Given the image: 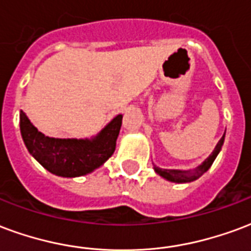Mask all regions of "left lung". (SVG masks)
Segmentation results:
<instances>
[{
    "mask_svg": "<svg viewBox=\"0 0 251 251\" xmlns=\"http://www.w3.org/2000/svg\"><path fill=\"white\" fill-rule=\"evenodd\" d=\"M224 140H225V134L222 135V138L220 140V142L217 144L214 151L210 154V157L206 159L201 166H198L194 172H185V170H168V169H159L157 168V166H154L155 173H158L161 177L166 178V179L172 181V182H190V181H196V179H198V178L201 177L203 173H206L209 169H210V166L213 165V162H214L215 157L218 155L221 148H222V145H224Z\"/></svg>",
    "mask_w": 251,
    "mask_h": 251,
    "instance_id": "left-lung-1",
    "label": "left lung"
}]
</instances>
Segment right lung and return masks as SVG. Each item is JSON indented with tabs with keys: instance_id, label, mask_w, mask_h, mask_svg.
<instances>
[{
	"instance_id": "right-lung-1",
	"label": "right lung",
	"mask_w": 251,
	"mask_h": 251,
	"mask_svg": "<svg viewBox=\"0 0 251 251\" xmlns=\"http://www.w3.org/2000/svg\"><path fill=\"white\" fill-rule=\"evenodd\" d=\"M20 127L27 150L50 173L61 177H79L101 166L116 149L122 125L118 116L94 140H58L44 135L20 114Z\"/></svg>"
}]
</instances>
